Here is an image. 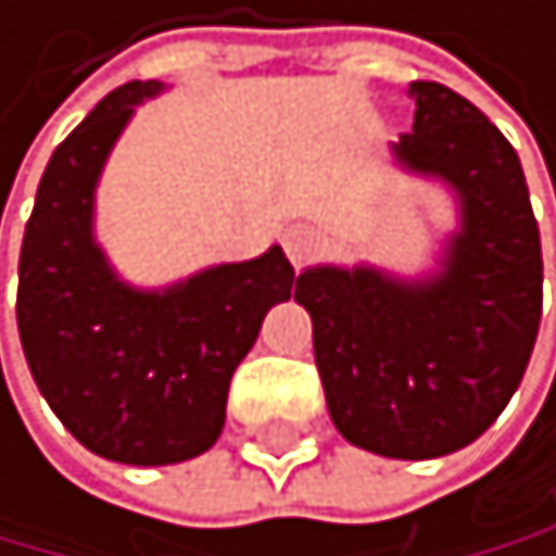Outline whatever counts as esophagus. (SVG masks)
I'll return each instance as SVG.
<instances>
[{
	"label": "esophagus",
	"instance_id": "1",
	"mask_svg": "<svg viewBox=\"0 0 556 556\" xmlns=\"http://www.w3.org/2000/svg\"><path fill=\"white\" fill-rule=\"evenodd\" d=\"M319 233L308 230V227H294V230H287L283 233V251H287V258H290V266H305V262H312L315 255H319Z\"/></svg>",
	"mask_w": 556,
	"mask_h": 556
}]
</instances>
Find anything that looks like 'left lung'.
<instances>
[{
  "label": "left lung",
  "instance_id": "obj_1",
  "mask_svg": "<svg viewBox=\"0 0 556 556\" xmlns=\"http://www.w3.org/2000/svg\"><path fill=\"white\" fill-rule=\"evenodd\" d=\"M412 134L393 169L447 187L457 227L429 273L372 262L308 266L294 301L312 315L326 408L354 447L426 462L468 447L526 376L543 312V255L511 141L437 80H412Z\"/></svg>",
  "mask_w": 556,
  "mask_h": 556
}]
</instances>
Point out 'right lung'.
<instances>
[{
  "mask_svg": "<svg viewBox=\"0 0 556 556\" xmlns=\"http://www.w3.org/2000/svg\"><path fill=\"white\" fill-rule=\"evenodd\" d=\"M166 88L130 80L109 91L52 152L16 290L41 397L91 454L138 468L191 462L219 440L233 369L294 287L280 244L166 287H134L109 262L94 237V191L134 109Z\"/></svg>",
  "mask_w": 556,
  "mask_h": 556,
  "instance_id": "1",
  "label": "right lung"
}]
</instances>
